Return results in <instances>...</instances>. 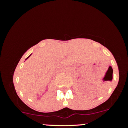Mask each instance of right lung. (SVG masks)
Returning a JSON list of instances; mask_svg holds the SVG:
<instances>
[{
	"instance_id": "right-lung-1",
	"label": "right lung",
	"mask_w": 128,
	"mask_h": 128,
	"mask_svg": "<svg viewBox=\"0 0 128 128\" xmlns=\"http://www.w3.org/2000/svg\"><path fill=\"white\" fill-rule=\"evenodd\" d=\"M30 55H31V54H30V55H29V56H28V58H26V60H27V59H28V58H29V56H30Z\"/></svg>"
}]
</instances>
